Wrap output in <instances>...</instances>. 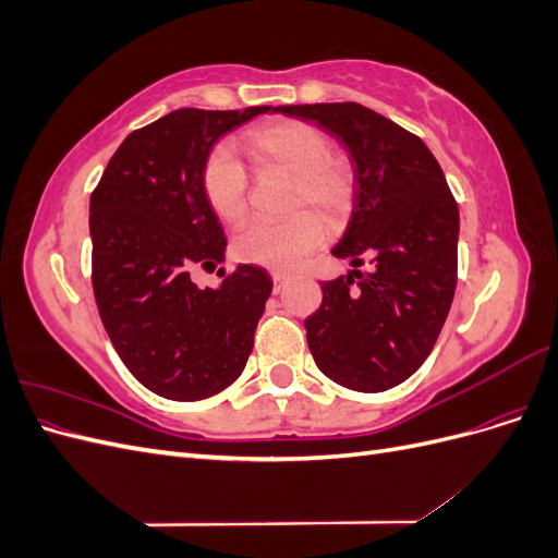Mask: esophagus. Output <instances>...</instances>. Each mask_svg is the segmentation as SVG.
<instances>
[{"instance_id":"esophagus-1","label":"esophagus","mask_w":558,"mask_h":558,"mask_svg":"<svg viewBox=\"0 0 558 558\" xmlns=\"http://www.w3.org/2000/svg\"><path fill=\"white\" fill-rule=\"evenodd\" d=\"M272 283H275V293H279L283 289V283H286V275L272 272Z\"/></svg>"}]
</instances>
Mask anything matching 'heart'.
I'll return each instance as SVG.
<instances>
[{"label": "heart", "instance_id": "1", "mask_svg": "<svg viewBox=\"0 0 558 558\" xmlns=\"http://www.w3.org/2000/svg\"><path fill=\"white\" fill-rule=\"evenodd\" d=\"M242 146L258 170L289 174V211L281 223H253L232 244L234 256L275 272H289L324 246L328 226H342L356 205V172L344 156L332 154L326 132L293 118L251 128ZM202 191L211 211L228 226H240L248 214V174L228 148L216 146L202 165ZM314 208L322 217L300 213Z\"/></svg>", "mask_w": 558, "mask_h": 558}]
</instances>
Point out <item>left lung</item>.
Instances as JSON below:
<instances>
[{
	"label": "left lung",
	"instance_id": "left-lung-1",
	"mask_svg": "<svg viewBox=\"0 0 558 558\" xmlns=\"http://www.w3.org/2000/svg\"><path fill=\"white\" fill-rule=\"evenodd\" d=\"M330 132L356 167V207L335 258L353 269L320 283L305 318L320 373L351 391L379 393L428 359L459 279V205L440 162L416 134L356 102L286 105Z\"/></svg>",
	"mask_w": 558,
	"mask_h": 558
}]
</instances>
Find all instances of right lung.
<instances>
[{"mask_svg": "<svg viewBox=\"0 0 558 558\" xmlns=\"http://www.w3.org/2000/svg\"><path fill=\"white\" fill-rule=\"evenodd\" d=\"M272 107L177 109L130 132L90 195L93 291L125 367L148 391L193 402L242 375L272 279L240 265L221 289L191 269L223 260L202 165L226 132Z\"/></svg>", "mask_w": 558, "mask_h": 558, "instance_id": "obj_1", "label": "right lung"}]
</instances>
